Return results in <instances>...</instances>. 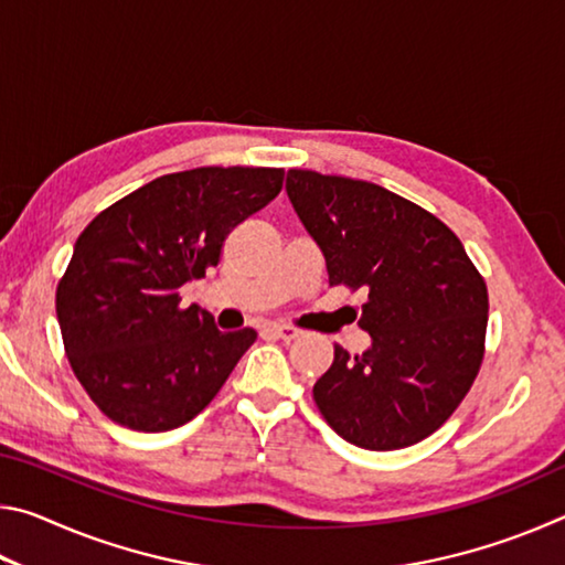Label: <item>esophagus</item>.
<instances>
[{
	"label": "esophagus",
	"instance_id": "34e87169",
	"mask_svg": "<svg viewBox=\"0 0 565 565\" xmlns=\"http://www.w3.org/2000/svg\"><path fill=\"white\" fill-rule=\"evenodd\" d=\"M269 331L274 333V337H279V339H284V341H294V339L301 337L299 329H296V327H286V323H271Z\"/></svg>",
	"mask_w": 565,
	"mask_h": 565
}]
</instances>
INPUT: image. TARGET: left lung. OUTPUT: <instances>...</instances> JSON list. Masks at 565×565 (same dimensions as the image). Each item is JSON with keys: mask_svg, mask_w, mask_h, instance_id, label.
<instances>
[{"mask_svg": "<svg viewBox=\"0 0 565 565\" xmlns=\"http://www.w3.org/2000/svg\"><path fill=\"white\" fill-rule=\"evenodd\" d=\"M286 194L327 259L329 284L369 289L359 327L371 347L339 343L313 401L343 441L396 451L431 436L483 361L489 291L441 218L371 181L309 169Z\"/></svg>", "mask_w": 565, "mask_h": 565, "instance_id": "left-lung-1", "label": "left lung"}]
</instances>
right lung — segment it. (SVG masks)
<instances>
[{"label":"right lung","instance_id":"add662e5","mask_svg":"<svg viewBox=\"0 0 565 565\" xmlns=\"http://www.w3.org/2000/svg\"><path fill=\"white\" fill-rule=\"evenodd\" d=\"M284 169L164 174L92 218L56 286L74 376L119 426L159 434L212 404L254 329L218 331L179 289L218 264L232 228L279 194Z\"/></svg>","mask_w":565,"mask_h":565}]
</instances>
